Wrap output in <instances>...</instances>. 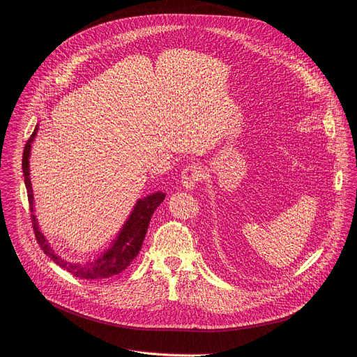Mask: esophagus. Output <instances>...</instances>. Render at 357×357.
<instances>
[{"label": "esophagus", "instance_id": "1", "mask_svg": "<svg viewBox=\"0 0 357 357\" xmlns=\"http://www.w3.org/2000/svg\"><path fill=\"white\" fill-rule=\"evenodd\" d=\"M202 178H203L202 168L196 164H190L182 171V186L186 190H193L196 185L202 181Z\"/></svg>", "mask_w": 357, "mask_h": 357}]
</instances>
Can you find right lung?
I'll return each instance as SVG.
<instances>
[{"label": "right lung", "instance_id": "right-lung-1", "mask_svg": "<svg viewBox=\"0 0 357 357\" xmlns=\"http://www.w3.org/2000/svg\"><path fill=\"white\" fill-rule=\"evenodd\" d=\"M39 125L35 128L33 135L28 140L25 150H24V157H22V169H24V176H25V186L28 190V199L32 210V224H33V231L36 241L43 250V252L60 268L66 269L67 272L73 273L77 278L81 279H107L110 276L122 273L123 271L128 269V266L133 262V259L139 255L144 236L147 234V228L151 220V215L154 214L155 208L164 202L165 193L155 192L153 195H149L143 199H139L128 217L126 222L121 228V231L117 232L116 238L106 247L102 252L96 254L92 259H89L85 264H73L66 259H63L60 255L54 252V250L50 247L47 243L46 236L42 234L38 218L35 215V203H33V190H32V183H31V169H29V158H31V149L32 143L38 135Z\"/></svg>", "mask_w": 357, "mask_h": 357}]
</instances>
